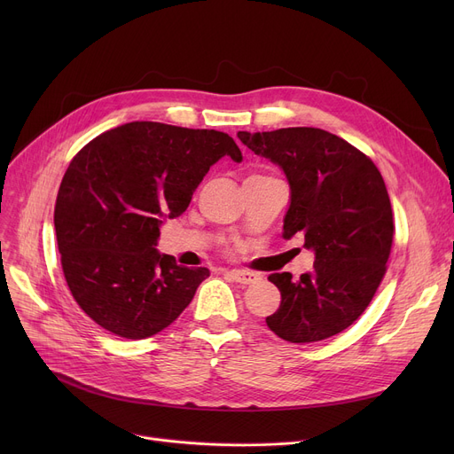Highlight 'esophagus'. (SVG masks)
Returning <instances> with one entry per match:
<instances>
[{
    "label": "esophagus",
    "instance_id": "esophagus-1",
    "mask_svg": "<svg viewBox=\"0 0 454 454\" xmlns=\"http://www.w3.org/2000/svg\"><path fill=\"white\" fill-rule=\"evenodd\" d=\"M226 274H228L233 281L243 283V285H248V283H254V281L259 279L257 274L248 272V270H230V272H226Z\"/></svg>",
    "mask_w": 454,
    "mask_h": 454
}]
</instances>
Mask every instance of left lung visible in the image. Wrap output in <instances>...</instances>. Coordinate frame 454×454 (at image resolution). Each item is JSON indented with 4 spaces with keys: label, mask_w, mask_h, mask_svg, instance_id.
Instances as JSON below:
<instances>
[{
    "label": "left lung",
    "mask_w": 454,
    "mask_h": 454,
    "mask_svg": "<svg viewBox=\"0 0 454 454\" xmlns=\"http://www.w3.org/2000/svg\"><path fill=\"white\" fill-rule=\"evenodd\" d=\"M257 156L279 165L291 187L283 237L301 233L315 252L311 272L269 279L281 293L267 325L287 342L329 339L370 305L387 272L394 217L375 163L335 134L311 127L237 132Z\"/></svg>",
    "instance_id": "left-lung-1"
}]
</instances>
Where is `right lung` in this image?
I'll use <instances>...</instances> for the list:
<instances>
[{
  "mask_svg": "<svg viewBox=\"0 0 454 454\" xmlns=\"http://www.w3.org/2000/svg\"><path fill=\"white\" fill-rule=\"evenodd\" d=\"M223 156L243 160L224 132L132 121L71 160L55 206L57 243L67 287L95 324L141 340L191 303L209 270L160 254V226L187 209Z\"/></svg>",
  "mask_w": 454,
  "mask_h": 454,
  "instance_id": "1",
  "label": "right lung"
}]
</instances>
